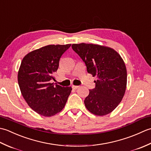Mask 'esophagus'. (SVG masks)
I'll return each instance as SVG.
<instances>
[{"mask_svg":"<svg viewBox=\"0 0 151 151\" xmlns=\"http://www.w3.org/2000/svg\"><path fill=\"white\" fill-rule=\"evenodd\" d=\"M79 87H80V86H75V85H73V86H72V88H73V89H78Z\"/></svg>","mask_w":151,"mask_h":151,"instance_id":"34e87169","label":"esophagus"}]
</instances>
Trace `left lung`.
Segmentation results:
<instances>
[{"mask_svg": "<svg viewBox=\"0 0 151 151\" xmlns=\"http://www.w3.org/2000/svg\"><path fill=\"white\" fill-rule=\"evenodd\" d=\"M72 49L86 63L88 73L97 76L95 88L89 90L85 106L98 116L114 110L123 99L127 83L126 65L112 48L92 43L73 44Z\"/></svg>", "mask_w": 151, "mask_h": 151, "instance_id": "left-lung-1", "label": "left lung"}]
</instances>
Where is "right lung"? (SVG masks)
Segmentation results:
<instances>
[{
    "instance_id": "right-lung-1",
    "label": "right lung",
    "mask_w": 151,
    "mask_h": 151,
    "mask_svg": "<svg viewBox=\"0 0 151 151\" xmlns=\"http://www.w3.org/2000/svg\"><path fill=\"white\" fill-rule=\"evenodd\" d=\"M70 47L49 45L25 56L18 71V84L28 105L36 113L50 117L63 110L71 92V87L54 85V74L58 69L62 54Z\"/></svg>"
}]
</instances>
